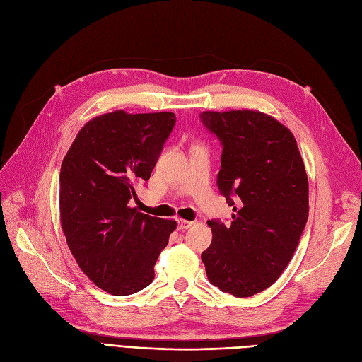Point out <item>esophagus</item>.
<instances>
[{
    "mask_svg": "<svg viewBox=\"0 0 362 362\" xmlns=\"http://www.w3.org/2000/svg\"><path fill=\"white\" fill-rule=\"evenodd\" d=\"M193 226L192 221H185V219H178V228L180 230H187Z\"/></svg>",
    "mask_w": 362,
    "mask_h": 362,
    "instance_id": "esophagus-1",
    "label": "esophagus"
}]
</instances>
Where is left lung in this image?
Returning a JSON list of instances; mask_svg holds the SVG:
<instances>
[{"instance_id": "8db88e82", "label": "left lung", "mask_w": 362, "mask_h": 362, "mask_svg": "<svg viewBox=\"0 0 362 362\" xmlns=\"http://www.w3.org/2000/svg\"><path fill=\"white\" fill-rule=\"evenodd\" d=\"M223 149L218 187L233 207L231 226L209 221L211 245L201 254L211 285L251 297L291 262L309 214V182L294 135L252 110L204 111Z\"/></svg>"}]
</instances>
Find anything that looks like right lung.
<instances>
[{
    "instance_id": "right-lung-1",
    "label": "right lung",
    "mask_w": 362,
    "mask_h": 362,
    "mask_svg": "<svg viewBox=\"0 0 362 362\" xmlns=\"http://www.w3.org/2000/svg\"><path fill=\"white\" fill-rule=\"evenodd\" d=\"M177 117L102 114L85 123L61 165L59 211L68 248L83 274L112 296L151 285L177 221L131 207L135 185L151 178Z\"/></svg>"
}]
</instances>
